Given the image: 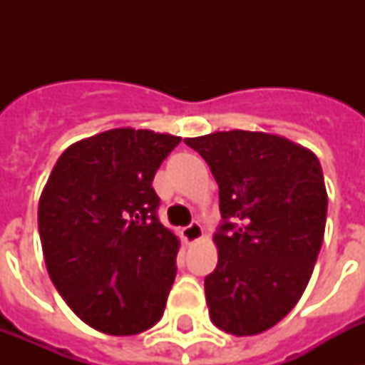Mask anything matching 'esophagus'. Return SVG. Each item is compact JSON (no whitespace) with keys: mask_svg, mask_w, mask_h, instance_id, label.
<instances>
[{"mask_svg":"<svg viewBox=\"0 0 365 365\" xmlns=\"http://www.w3.org/2000/svg\"><path fill=\"white\" fill-rule=\"evenodd\" d=\"M182 237L187 244H193L197 240L202 239V227H200L199 222H191L187 227L182 229Z\"/></svg>","mask_w":365,"mask_h":365,"instance_id":"34e87169","label":"esophagus"}]
</instances>
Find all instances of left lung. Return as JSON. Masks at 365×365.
Returning <instances> with one entry per match:
<instances>
[{"label":"left lung","instance_id":"left-lung-1","mask_svg":"<svg viewBox=\"0 0 365 365\" xmlns=\"http://www.w3.org/2000/svg\"><path fill=\"white\" fill-rule=\"evenodd\" d=\"M220 187L217 265L205 278L214 326L237 337L278 324L305 292L324 240L328 193L317 155L267 132L185 138Z\"/></svg>","mask_w":365,"mask_h":365}]
</instances>
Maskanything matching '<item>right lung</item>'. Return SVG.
I'll return each mask as SVG.
<instances>
[{
	"label": "right lung",
	"instance_id": "1",
	"mask_svg": "<svg viewBox=\"0 0 365 365\" xmlns=\"http://www.w3.org/2000/svg\"><path fill=\"white\" fill-rule=\"evenodd\" d=\"M182 138L113 128L60 155L37 225L54 288L91 328L136 335L159 322L180 242L157 217L155 172Z\"/></svg>",
	"mask_w": 365,
	"mask_h": 365
}]
</instances>
